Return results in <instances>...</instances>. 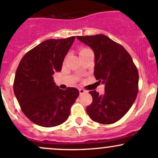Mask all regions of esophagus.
<instances>
[{
    "instance_id": "34e87169",
    "label": "esophagus",
    "mask_w": 158,
    "mask_h": 158,
    "mask_svg": "<svg viewBox=\"0 0 158 158\" xmlns=\"http://www.w3.org/2000/svg\"><path fill=\"white\" fill-rule=\"evenodd\" d=\"M79 94H80V95H82L83 94L87 92V91H85V90L82 89V88H79Z\"/></svg>"
}]
</instances>
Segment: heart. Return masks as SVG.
I'll use <instances>...</instances> for the list:
<instances>
[{
    "label": "heart",
    "mask_w": 158,
    "mask_h": 158,
    "mask_svg": "<svg viewBox=\"0 0 158 158\" xmlns=\"http://www.w3.org/2000/svg\"><path fill=\"white\" fill-rule=\"evenodd\" d=\"M85 49H86V48H83V49H82V50H85ZM82 50H81V51H82Z\"/></svg>",
    "instance_id": "1"
}]
</instances>
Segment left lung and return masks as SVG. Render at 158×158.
I'll return each mask as SVG.
<instances>
[{
  "label": "left lung",
  "instance_id": "8db88e82",
  "mask_svg": "<svg viewBox=\"0 0 158 158\" xmlns=\"http://www.w3.org/2000/svg\"><path fill=\"white\" fill-rule=\"evenodd\" d=\"M94 53V75L105 85V93L89 91L93 101L86 112L93 121L110 124L120 120L131 109L138 93L139 73L126 49L103 34L78 36Z\"/></svg>",
  "mask_w": 158,
  "mask_h": 158
}]
</instances>
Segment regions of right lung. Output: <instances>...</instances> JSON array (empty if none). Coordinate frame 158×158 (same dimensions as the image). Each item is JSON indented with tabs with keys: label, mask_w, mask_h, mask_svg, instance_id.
<instances>
[{
	"label": "right lung",
	"mask_w": 158,
	"mask_h": 158,
	"mask_svg": "<svg viewBox=\"0 0 158 158\" xmlns=\"http://www.w3.org/2000/svg\"><path fill=\"white\" fill-rule=\"evenodd\" d=\"M75 38L43 41L26 53L19 64L13 84L15 96L26 117L37 125L61 124L79 97L77 88L60 89L52 77L61 70Z\"/></svg>",
	"instance_id": "right-lung-1"
}]
</instances>
